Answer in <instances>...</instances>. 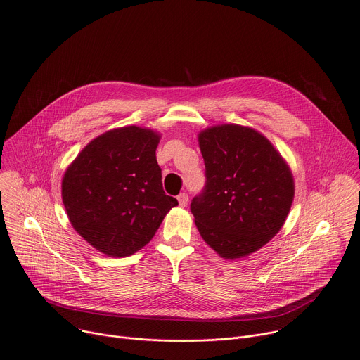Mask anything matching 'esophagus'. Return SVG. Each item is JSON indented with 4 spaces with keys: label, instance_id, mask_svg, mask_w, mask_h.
I'll use <instances>...</instances> for the list:
<instances>
[{
    "label": "esophagus",
    "instance_id": "1",
    "mask_svg": "<svg viewBox=\"0 0 360 360\" xmlns=\"http://www.w3.org/2000/svg\"><path fill=\"white\" fill-rule=\"evenodd\" d=\"M188 200H189V197H188V193H179L178 195V202H179V205L181 207H186V204H188Z\"/></svg>",
    "mask_w": 360,
    "mask_h": 360
}]
</instances>
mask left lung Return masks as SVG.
I'll return each instance as SVG.
<instances>
[{"label":"left lung","mask_w":360,"mask_h":360,"mask_svg":"<svg viewBox=\"0 0 360 360\" xmlns=\"http://www.w3.org/2000/svg\"><path fill=\"white\" fill-rule=\"evenodd\" d=\"M205 186L191 212L204 241L224 258H241L283 226L294 197L292 175L263 135L238 124L200 134Z\"/></svg>","instance_id":"8db88e82"}]
</instances>
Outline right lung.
<instances>
[{
    "instance_id": "1",
    "label": "right lung",
    "mask_w": 360,
    "mask_h": 360,
    "mask_svg": "<svg viewBox=\"0 0 360 360\" xmlns=\"http://www.w3.org/2000/svg\"><path fill=\"white\" fill-rule=\"evenodd\" d=\"M159 135L124 126L93 139L64 174L61 197L75 230L96 250L126 257L146 245L178 205L162 188Z\"/></svg>"
}]
</instances>
